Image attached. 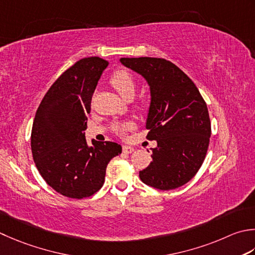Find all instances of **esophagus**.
Masks as SVG:
<instances>
[{
    "label": "esophagus",
    "instance_id": "1",
    "mask_svg": "<svg viewBox=\"0 0 255 255\" xmlns=\"http://www.w3.org/2000/svg\"><path fill=\"white\" fill-rule=\"evenodd\" d=\"M133 150L134 149L130 146H123V151L125 153H131V152H133Z\"/></svg>",
    "mask_w": 255,
    "mask_h": 255
}]
</instances>
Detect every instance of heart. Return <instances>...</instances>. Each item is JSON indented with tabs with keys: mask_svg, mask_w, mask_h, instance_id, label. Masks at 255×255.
I'll use <instances>...</instances> for the list:
<instances>
[{
	"mask_svg": "<svg viewBox=\"0 0 255 255\" xmlns=\"http://www.w3.org/2000/svg\"><path fill=\"white\" fill-rule=\"evenodd\" d=\"M111 83L114 88L116 89L124 98L128 96L129 94L134 93V79L130 74L124 71V69H119V71H116L113 74ZM130 127V124L117 125V126H115V131L119 134H124Z\"/></svg>",
	"mask_w": 255,
	"mask_h": 255,
	"instance_id": "obj_1",
	"label": "heart"
}]
</instances>
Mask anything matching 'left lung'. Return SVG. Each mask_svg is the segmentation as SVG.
<instances>
[{"mask_svg": "<svg viewBox=\"0 0 255 255\" xmlns=\"http://www.w3.org/2000/svg\"><path fill=\"white\" fill-rule=\"evenodd\" d=\"M146 79L150 89L147 139L156 140L152 161L139 171L140 180L159 190L186 184L202 166L211 136L208 107L196 85L163 58H121Z\"/></svg>", "mask_w": 255, "mask_h": 255, "instance_id": "obj_1", "label": "left lung"}]
</instances>
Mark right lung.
<instances>
[{"label":"right lung","instance_id":"right-lung-1","mask_svg":"<svg viewBox=\"0 0 255 255\" xmlns=\"http://www.w3.org/2000/svg\"><path fill=\"white\" fill-rule=\"evenodd\" d=\"M108 62L101 57L78 61L57 78L35 115L31 148L38 172L65 197L83 199L103 187L108 162L122 153L113 141H93L85 130L92 96Z\"/></svg>","mask_w":255,"mask_h":255}]
</instances>
